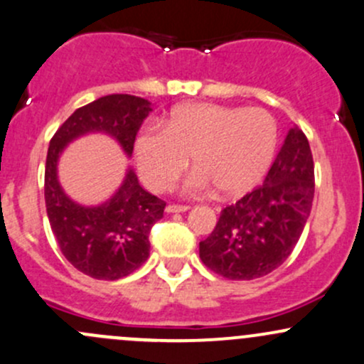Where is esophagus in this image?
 Masks as SVG:
<instances>
[{"label":"esophagus","instance_id":"34e87169","mask_svg":"<svg viewBox=\"0 0 364 364\" xmlns=\"http://www.w3.org/2000/svg\"><path fill=\"white\" fill-rule=\"evenodd\" d=\"M188 205H178V204H169V205H167V209H166V211L167 213H185V211H188Z\"/></svg>","mask_w":364,"mask_h":364}]
</instances>
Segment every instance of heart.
<instances>
[{
    "label": "heart",
    "instance_id": "obj_1",
    "mask_svg": "<svg viewBox=\"0 0 364 364\" xmlns=\"http://www.w3.org/2000/svg\"><path fill=\"white\" fill-rule=\"evenodd\" d=\"M277 124L262 108L193 102L174 109L164 129L146 127L134 146L137 171L155 192H166L193 159L183 188L204 195L220 190L239 197L255 188L272 164Z\"/></svg>",
    "mask_w": 364,
    "mask_h": 364
}]
</instances>
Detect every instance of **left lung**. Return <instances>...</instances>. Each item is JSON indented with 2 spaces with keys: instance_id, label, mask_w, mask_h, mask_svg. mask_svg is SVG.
<instances>
[{
  "instance_id": "left-lung-1",
  "label": "left lung",
  "mask_w": 364,
  "mask_h": 364,
  "mask_svg": "<svg viewBox=\"0 0 364 364\" xmlns=\"http://www.w3.org/2000/svg\"><path fill=\"white\" fill-rule=\"evenodd\" d=\"M314 200V160L305 134L289 129L265 181L220 214L198 255L213 272L232 281L263 277L296 246Z\"/></svg>"
}]
</instances>
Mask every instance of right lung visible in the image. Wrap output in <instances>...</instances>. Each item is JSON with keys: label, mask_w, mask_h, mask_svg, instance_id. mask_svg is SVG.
Here are the masks:
<instances>
[{"label": "right lung", "mask_w": 364, "mask_h": 364, "mask_svg": "<svg viewBox=\"0 0 364 364\" xmlns=\"http://www.w3.org/2000/svg\"><path fill=\"white\" fill-rule=\"evenodd\" d=\"M151 102L129 94H112L82 106L57 129L45 166V204L60 251L75 269L94 279L117 281L139 269L150 256V230L164 216L166 202L148 193L131 167L124 183L101 205L76 204L57 179V162L76 137L102 132L131 156L134 141Z\"/></svg>", "instance_id": "1"}]
</instances>
